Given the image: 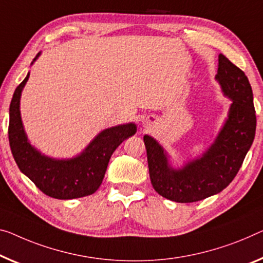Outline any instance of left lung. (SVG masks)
<instances>
[{
  "label": "left lung",
  "instance_id": "8db88e82",
  "mask_svg": "<svg viewBox=\"0 0 263 263\" xmlns=\"http://www.w3.org/2000/svg\"><path fill=\"white\" fill-rule=\"evenodd\" d=\"M216 80L233 103L215 143L201 159L192 161L181 171H173L161 145L151 136L143 137L152 184L165 199L191 203L223 191L239 173L253 143L256 115L248 78L220 54Z\"/></svg>",
  "mask_w": 263,
  "mask_h": 263
}]
</instances>
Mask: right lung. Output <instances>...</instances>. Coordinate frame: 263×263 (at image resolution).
Returning a JSON list of instances; mask_svg holds the SVG:
<instances>
[{
	"mask_svg": "<svg viewBox=\"0 0 263 263\" xmlns=\"http://www.w3.org/2000/svg\"><path fill=\"white\" fill-rule=\"evenodd\" d=\"M36 55L34 61L37 59ZM29 74L16 88L9 107L8 137L20 171L46 195L59 200L91 195L102 183L110 156L116 148L136 133L134 123L106 129L95 137L82 154L71 160H52L31 147L20 116V98Z\"/></svg>",
	"mask_w": 263,
	"mask_h": 263,
	"instance_id": "right-lung-1",
	"label": "right lung"
}]
</instances>
